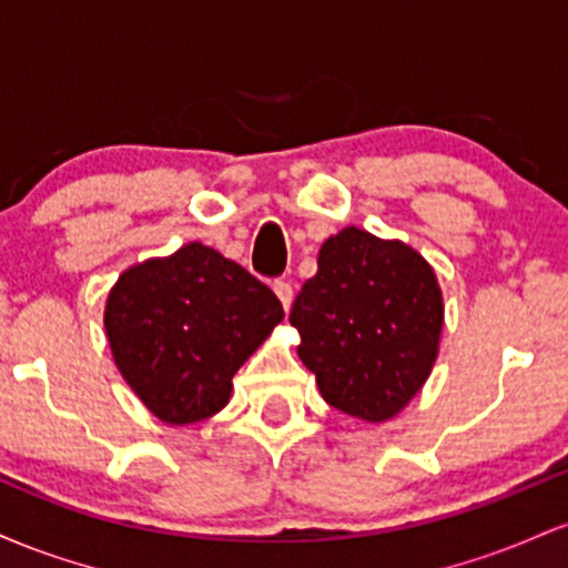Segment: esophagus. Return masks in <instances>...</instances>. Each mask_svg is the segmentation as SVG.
Listing matches in <instances>:
<instances>
[{
  "mask_svg": "<svg viewBox=\"0 0 568 568\" xmlns=\"http://www.w3.org/2000/svg\"><path fill=\"white\" fill-rule=\"evenodd\" d=\"M275 293H277L280 302H283L285 310H288L291 302H293V285L288 283V280H277V283H275Z\"/></svg>",
  "mask_w": 568,
  "mask_h": 568,
  "instance_id": "esophagus-1",
  "label": "esophagus"
}]
</instances>
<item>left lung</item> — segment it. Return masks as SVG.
<instances>
[{"label": "left lung", "instance_id": "1", "mask_svg": "<svg viewBox=\"0 0 568 568\" xmlns=\"http://www.w3.org/2000/svg\"><path fill=\"white\" fill-rule=\"evenodd\" d=\"M291 325L325 403L363 422H387L435 366L443 293L414 247L347 226L323 243Z\"/></svg>", "mask_w": 568, "mask_h": 568}]
</instances>
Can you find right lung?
Listing matches in <instances>:
<instances>
[{
    "label": "right lung",
    "instance_id": "add662e5",
    "mask_svg": "<svg viewBox=\"0 0 568 568\" xmlns=\"http://www.w3.org/2000/svg\"><path fill=\"white\" fill-rule=\"evenodd\" d=\"M280 321L275 293L202 243L130 266L103 312L122 379L165 425L219 414L232 376Z\"/></svg>",
    "mask_w": 568,
    "mask_h": 568
}]
</instances>
